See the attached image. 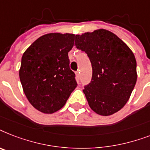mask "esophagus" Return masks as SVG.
I'll return each instance as SVG.
<instances>
[{"label":"esophagus","instance_id":"34e87169","mask_svg":"<svg viewBox=\"0 0 150 150\" xmlns=\"http://www.w3.org/2000/svg\"><path fill=\"white\" fill-rule=\"evenodd\" d=\"M80 73H81V72L79 71H76V77H77V79H78V80H80V77H81V75H80Z\"/></svg>","mask_w":150,"mask_h":150}]
</instances>
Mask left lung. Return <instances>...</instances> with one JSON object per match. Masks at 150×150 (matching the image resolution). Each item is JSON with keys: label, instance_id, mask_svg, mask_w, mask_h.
Segmentation results:
<instances>
[{"label": "left lung", "instance_id": "obj_1", "mask_svg": "<svg viewBox=\"0 0 150 150\" xmlns=\"http://www.w3.org/2000/svg\"><path fill=\"white\" fill-rule=\"evenodd\" d=\"M75 46L86 52L91 63V81L83 90L91 108L104 116L119 111L129 100L137 80L133 52L105 29L76 35Z\"/></svg>", "mask_w": 150, "mask_h": 150}]
</instances>
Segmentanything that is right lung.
<instances>
[{
    "label": "right lung",
    "mask_w": 150,
    "mask_h": 150,
    "mask_svg": "<svg viewBox=\"0 0 150 150\" xmlns=\"http://www.w3.org/2000/svg\"><path fill=\"white\" fill-rule=\"evenodd\" d=\"M74 37L69 33L44 35L22 56L19 77L24 93L31 105L43 113L62 108L77 86L68 57Z\"/></svg>",
    "instance_id": "right-lung-1"
}]
</instances>
